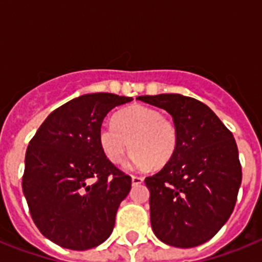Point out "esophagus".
I'll return each instance as SVG.
<instances>
[{"label": "esophagus", "mask_w": 262, "mask_h": 262, "mask_svg": "<svg viewBox=\"0 0 262 262\" xmlns=\"http://www.w3.org/2000/svg\"><path fill=\"white\" fill-rule=\"evenodd\" d=\"M131 181H133V185H140L144 181V178L140 176H131Z\"/></svg>", "instance_id": "34e87169"}]
</instances>
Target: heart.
<instances>
[{"label": "heart", "instance_id": "heart-1", "mask_svg": "<svg viewBox=\"0 0 262 262\" xmlns=\"http://www.w3.org/2000/svg\"><path fill=\"white\" fill-rule=\"evenodd\" d=\"M98 140L105 156L113 164L123 161L131 143L134 168H160L166 165L177 151L178 129L156 108L134 105L119 111L114 123L102 124Z\"/></svg>", "mask_w": 262, "mask_h": 262}]
</instances>
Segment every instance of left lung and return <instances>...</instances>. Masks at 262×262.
<instances>
[{
    "mask_svg": "<svg viewBox=\"0 0 262 262\" xmlns=\"http://www.w3.org/2000/svg\"><path fill=\"white\" fill-rule=\"evenodd\" d=\"M138 99L168 111L178 129L173 159L145 178L152 230L157 239L177 248L203 244L228 221L242 185L232 133L209 106L191 97L157 94Z\"/></svg>",
    "mask_w": 262,
    "mask_h": 262,
    "instance_id": "8db88e82",
    "label": "left lung"
}]
</instances>
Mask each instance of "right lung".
Here are the masks:
<instances>
[{"instance_id":"obj_1","label":"right lung","mask_w":262,"mask_h":262,"mask_svg":"<svg viewBox=\"0 0 262 262\" xmlns=\"http://www.w3.org/2000/svg\"><path fill=\"white\" fill-rule=\"evenodd\" d=\"M131 101L111 93L77 97L53 110L29 143L23 194L39 231L62 248H94L113 232L131 177L108 161L98 133L108 111Z\"/></svg>"}]
</instances>
